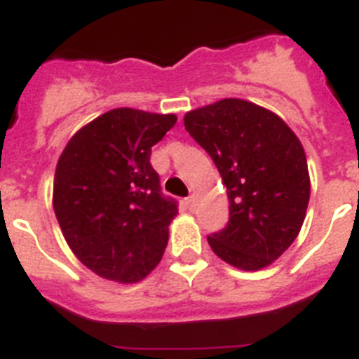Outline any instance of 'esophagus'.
I'll list each match as a JSON object with an SVG mask.
<instances>
[{"label":"esophagus","mask_w":359,"mask_h":359,"mask_svg":"<svg viewBox=\"0 0 359 359\" xmlns=\"http://www.w3.org/2000/svg\"><path fill=\"white\" fill-rule=\"evenodd\" d=\"M184 203H186L187 209H193L195 208V196H187V198L184 200Z\"/></svg>","instance_id":"obj_1"}]
</instances>
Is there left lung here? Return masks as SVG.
I'll use <instances>...</instances> for the list:
<instances>
[{"label": "left lung", "instance_id": "left-lung-1", "mask_svg": "<svg viewBox=\"0 0 359 359\" xmlns=\"http://www.w3.org/2000/svg\"><path fill=\"white\" fill-rule=\"evenodd\" d=\"M184 127L227 186L229 222L208 236L216 256L261 270L295 241L309 202L304 148L273 112L238 98L195 109Z\"/></svg>", "mask_w": 359, "mask_h": 359}]
</instances>
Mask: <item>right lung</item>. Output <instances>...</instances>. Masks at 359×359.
I'll return each mask as SVG.
<instances>
[{
	"instance_id": "1",
	"label": "right lung",
	"mask_w": 359,
	"mask_h": 359,
	"mask_svg": "<svg viewBox=\"0 0 359 359\" xmlns=\"http://www.w3.org/2000/svg\"><path fill=\"white\" fill-rule=\"evenodd\" d=\"M175 114L114 109L80 128L64 148L53 209L76 257L103 279L140 283L159 264L177 200L161 191L151 147Z\"/></svg>"
}]
</instances>
